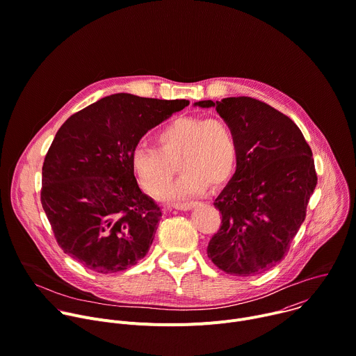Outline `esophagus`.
Returning a JSON list of instances; mask_svg holds the SVG:
<instances>
[{
	"instance_id": "esophagus-1",
	"label": "esophagus",
	"mask_w": 356,
	"mask_h": 356,
	"mask_svg": "<svg viewBox=\"0 0 356 356\" xmlns=\"http://www.w3.org/2000/svg\"><path fill=\"white\" fill-rule=\"evenodd\" d=\"M197 202L194 201H190V202H177V204H173V207L176 209H183V211H187V209H191Z\"/></svg>"
}]
</instances>
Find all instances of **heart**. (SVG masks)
<instances>
[{
	"label": "heart",
	"instance_id": "b5f03b06",
	"mask_svg": "<svg viewBox=\"0 0 356 356\" xmlns=\"http://www.w3.org/2000/svg\"><path fill=\"white\" fill-rule=\"evenodd\" d=\"M156 148L140 145L131 154V169L140 186L161 195L170 183L176 163L183 172L165 195L181 198L209 186L226 183L238 163V141L232 126L220 117L181 115L155 136Z\"/></svg>",
	"mask_w": 356,
	"mask_h": 356
}]
</instances>
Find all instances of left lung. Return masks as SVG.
<instances>
[{"label": "left lung", "mask_w": 356, "mask_h": 356, "mask_svg": "<svg viewBox=\"0 0 356 356\" xmlns=\"http://www.w3.org/2000/svg\"><path fill=\"white\" fill-rule=\"evenodd\" d=\"M213 106L238 141L232 180L213 205L222 215L207 253L222 271L252 277L277 266L306 216L317 184L312 149L291 118L249 97L201 100Z\"/></svg>", "instance_id": "1"}]
</instances>
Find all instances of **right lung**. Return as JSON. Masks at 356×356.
<instances>
[{
	"label": "right lung",
	"instance_id": "1",
	"mask_svg": "<svg viewBox=\"0 0 356 356\" xmlns=\"http://www.w3.org/2000/svg\"><path fill=\"white\" fill-rule=\"evenodd\" d=\"M188 103L115 93L67 118L46 154L40 191L65 254L100 274L145 257L162 211L140 190L131 154L151 129Z\"/></svg>",
	"mask_w": 356,
	"mask_h": 356
}]
</instances>
